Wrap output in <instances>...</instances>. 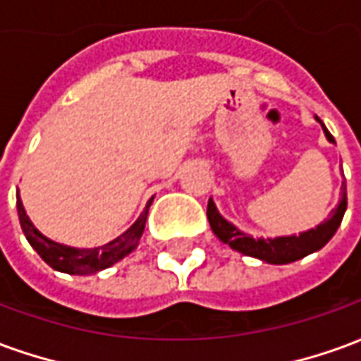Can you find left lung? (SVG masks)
<instances>
[{
	"instance_id": "left-lung-1",
	"label": "left lung",
	"mask_w": 361,
	"mask_h": 361,
	"mask_svg": "<svg viewBox=\"0 0 361 361\" xmlns=\"http://www.w3.org/2000/svg\"><path fill=\"white\" fill-rule=\"evenodd\" d=\"M323 127V133H325L326 141L333 142L334 137L329 133V129L325 123L319 118H315ZM346 183L342 181L341 188V201L334 207L333 212L329 214V219H325L321 224L315 228H310L305 232H300L295 235H279V238H253V235L245 234L240 228H235L232 222H228L216 209V204L212 199H209V207H207V219L211 224L212 232L219 238L222 243H228L232 250L240 251L247 257H255L271 263V265H288V263H294L298 259H303L315 253L321 247H325L329 240L333 238L334 232L338 230L342 222V216L346 212Z\"/></svg>"
}]
</instances>
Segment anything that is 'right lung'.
I'll return each instance as SVG.
<instances>
[{"mask_svg": "<svg viewBox=\"0 0 361 361\" xmlns=\"http://www.w3.org/2000/svg\"><path fill=\"white\" fill-rule=\"evenodd\" d=\"M154 197H150L149 204L145 207V211L139 214V219L135 220L131 226L127 228L126 232L118 235L116 240L92 247V250H79V247H71V245H63L46 238V235L32 224V220L28 219L27 211L23 207L19 191H17V212H19V222L23 232L27 235L28 243L32 245V250L44 259V263L54 269V271L67 272V274H96V272L104 271L108 267L116 265L118 261L127 257L131 251L139 245L142 230H145V222L149 216V207Z\"/></svg>", "mask_w": 361, "mask_h": 361, "instance_id": "right-lung-1", "label": "right lung"}]
</instances>
